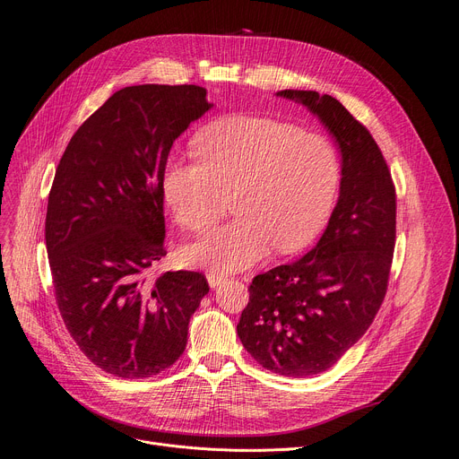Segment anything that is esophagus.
Masks as SVG:
<instances>
[{
  "label": "esophagus",
  "instance_id": "34e87169",
  "mask_svg": "<svg viewBox=\"0 0 459 459\" xmlns=\"http://www.w3.org/2000/svg\"><path fill=\"white\" fill-rule=\"evenodd\" d=\"M206 279H208V284H210L212 288H217V286H220V284L227 279V275L215 273V272H208V273H206Z\"/></svg>",
  "mask_w": 459,
  "mask_h": 459
}]
</instances>
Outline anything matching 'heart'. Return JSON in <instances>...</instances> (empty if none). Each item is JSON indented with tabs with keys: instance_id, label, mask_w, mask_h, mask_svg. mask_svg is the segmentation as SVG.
<instances>
[{
	"instance_id": "1",
	"label": "heart",
	"mask_w": 459,
	"mask_h": 459,
	"mask_svg": "<svg viewBox=\"0 0 459 459\" xmlns=\"http://www.w3.org/2000/svg\"><path fill=\"white\" fill-rule=\"evenodd\" d=\"M199 160L169 158L165 201L178 225L203 234L227 210L232 193L238 217L189 246L195 266L239 272L266 258L275 246L296 253L315 238L334 203L341 158L322 134L272 117L238 115L195 137Z\"/></svg>"
}]
</instances>
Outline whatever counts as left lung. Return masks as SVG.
I'll return each mask as SVG.
<instances>
[{
    "label": "left lung",
    "instance_id": "left-lung-1",
    "mask_svg": "<svg viewBox=\"0 0 459 459\" xmlns=\"http://www.w3.org/2000/svg\"><path fill=\"white\" fill-rule=\"evenodd\" d=\"M307 106L339 143L341 195L316 247L260 273L238 336L266 370L307 377L331 368L374 322L396 242V189L377 143L329 94L277 92Z\"/></svg>",
    "mask_w": 459,
    "mask_h": 459
}]
</instances>
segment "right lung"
<instances>
[{
  "label": "right lung",
  "instance_id": "1",
  "mask_svg": "<svg viewBox=\"0 0 459 459\" xmlns=\"http://www.w3.org/2000/svg\"><path fill=\"white\" fill-rule=\"evenodd\" d=\"M212 104L199 85L117 91L72 135L48 195L46 251L63 322L104 372L143 379L184 353L210 286L149 270L167 251L163 171L175 139Z\"/></svg>",
  "mask_w": 459,
  "mask_h": 459
}]
</instances>
